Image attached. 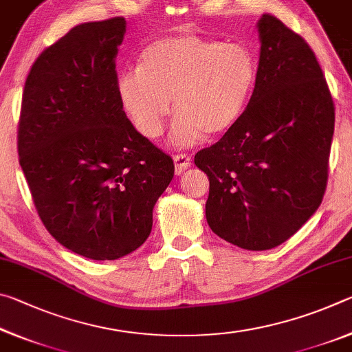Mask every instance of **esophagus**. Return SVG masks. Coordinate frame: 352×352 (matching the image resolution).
Here are the masks:
<instances>
[{"instance_id": "esophagus-1", "label": "esophagus", "mask_w": 352, "mask_h": 352, "mask_svg": "<svg viewBox=\"0 0 352 352\" xmlns=\"http://www.w3.org/2000/svg\"><path fill=\"white\" fill-rule=\"evenodd\" d=\"M174 162H175V174L177 175L183 174V172L190 166V158L188 157V155H183V153L175 155Z\"/></svg>"}]
</instances>
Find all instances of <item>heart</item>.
Masks as SVG:
<instances>
[{"label": "heart", "instance_id": "b5f03b06", "mask_svg": "<svg viewBox=\"0 0 352 352\" xmlns=\"http://www.w3.org/2000/svg\"><path fill=\"white\" fill-rule=\"evenodd\" d=\"M256 76L245 46L177 34L142 50L140 68L119 76L118 96L146 138L162 135L174 99L178 115L169 141L183 148L230 132L247 110Z\"/></svg>", "mask_w": 352, "mask_h": 352}]
</instances>
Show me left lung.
Here are the masks:
<instances>
[{
    "instance_id": "left-lung-1",
    "label": "left lung",
    "mask_w": 352,
    "mask_h": 352,
    "mask_svg": "<svg viewBox=\"0 0 352 352\" xmlns=\"http://www.w3.org/2000/svg\"><path fill=\"white\" fill-rule=\"evenodd\" d=\"M258 34V76L245 113L194 158L210 180V228L252 252L281 245L318 210L336 121L306 41L272 15L261 16Z\"/></svg>"
}]
</instances>
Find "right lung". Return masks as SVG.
I'll list each match as a JSON object with an SVG mask.
<instances>
[{
	"mask_svg": "<svg viewBox=\"0 0 352 352\" xmlns=\"http://www.w3.org/2000/svg\"><path fill=\"white\" fill-rule=\"evenodd\" d=\"M122 16L82 23L41 52L25 83L20 166L41 222L93 261L135 252L174 177V162L136 132L118 96Z\"/></svg>",
	"mask_w": 352,
	"mask_h": 352,
	"instance_id": "1",
	"label": "right lung"
}]
</instances>
